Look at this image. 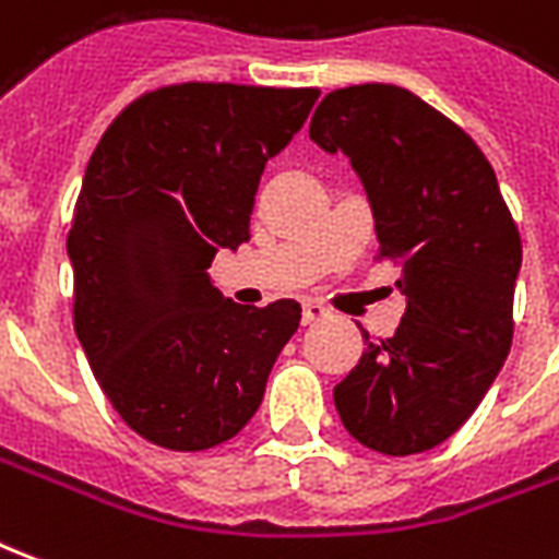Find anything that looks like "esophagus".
Listing matches in <instances>:
<instances>
[{"mask_svg":"<svg viewBox=\"0 0 559 559\" xmlns=\"http://www.w3.org/2000/svg\"><path fill=\"white\" fill-rule=\"evenodd\" d=\"M329 308L320 302H305L302 305V323L305 326H311V323H320V320H326Z\"/></svg>","mask_w":559,"mask_h":559,"instance_id":"esophagus-1","label":"esophagus"}]
</instances>
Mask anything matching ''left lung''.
Segmentation results:
<instances>
[{
	"label": "left lung",
	"mask_w": 559,
	"mask_h": 559,
	"mask_svg": "<svg viewBox=\"0 0 559 559\" xmlns=\"http://www.w3.org/2000/svg\"><path fill=\"white\" fill-rule=\"evenodd\" d=\"M308 134L359 173L380 257L399 260L395 284L407 296L392 338L365 332L368 347L335 386V411L374 452H428L473 416L509 356L515 221L469 134L401 86L329 92Z\"/></svg>",
	"instance_id": "left-lung-1"
}]
</instances>
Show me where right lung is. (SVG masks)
<instances>
[{
    "label": "right lung",
    "mask_w": 559,
    "mask_h": 559,
    "mask_svg": "<svg viewBox=\"0 0 559 559\" xmlns=\"http://www.w3.org/2000/svg\"><path fill=\"white\" fill-rule=\"evenodd\" d=\"M320 90L179 83L104 131L83 176L68 257L74 329L114 411L143 440L200 452L254 416L302 308L236 305L209 266L251 239L263 167Z\"/></svg>",
    "instance_id": "add662e5"
}]
</instances>
